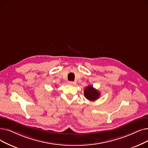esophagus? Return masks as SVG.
<instances>
[{"mask_svg": "<svg viewBox=\"0 0 148 148\" xmlns=\"http://www.w3.org/2000/svg\"><path fill=\"white\" fill-rule=\"evenodd\" d=\"M68 84L69 85H75L76 83L75 82H68Z\"/></svg>", "mask_w": 148, "mask_h": 148, "instance_id": "esophagus-1", "label": "esophagus"}]
</instances>
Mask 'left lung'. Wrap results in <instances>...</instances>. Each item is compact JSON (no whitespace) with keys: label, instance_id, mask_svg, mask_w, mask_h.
<instances>
[{"label":"left lung","instance_id":"8db88e82","mask_svg":"<svg viewBox=\"0 0 148 148\" xmlns=\"http://www.w3.org/2000/svg\"><path fill=\"white\" fill-rule=\"evenodd\" d=\"M100 93L97 89L93 88L92 86L89 85L84 90V95L88 100L90 101H94L99 99Z\"/></svg>","mask_w":148,"mask_h":148}]
</instances>
